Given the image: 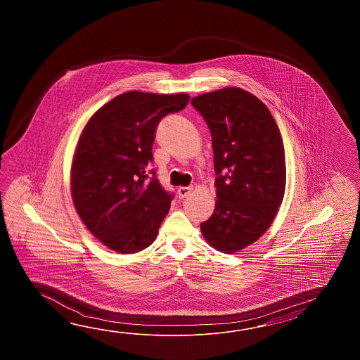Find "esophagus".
I'll return each mask as SVG.
<instances>
[{"label": "esophagus", "instance_id": "obj_1", "mask_svg": "<svg viewBox=\"0 0 360 360\" xmlns=\"http://www.w3.org/2000/svg\"><path fill=\"white\" fill-rule=\"evenodd\" d=\"M191 191H193V186H180L177 189V195L179 198H186Z\"/></svg>", "mask_w": 360, "mask_h": 360}]
</instances>
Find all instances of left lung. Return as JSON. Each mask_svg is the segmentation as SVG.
<instances>
[{"label": "left lung", "instance_id": "obj_1", "mask_svg": "<svg viewBox=\"0 0 360 360\" xmlns=\"http://www.w3.org/2000/svg\"><path fill=\"white\" fill-rule=\"evenodd\" d=\"M212 136L216 202L200 224L224 253L252 245L274 221L285 191L283 140L268 107L251 92L225 87L191 99Z\"/></svg>", "mask_w": 360, "mask_h": 360}]
</instances>
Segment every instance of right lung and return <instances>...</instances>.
I'll return each mask as SVG.
<instances>
[{
	"label": "right lung",
	"mask_w": 360,
	"mask_h": 360,
	"mask_svg": "<svg viewBox=\"0 0 360 360\" xmlns=\"http://www.w3.org/2000/svg\"><path fill=\"white\" fill-rule=\"evenodd\" d=\"M188 94L129 91L96 110L78 139L70 169L77 214L94 237L115 252L152 245L172 195L162 188L152 146L157 124L189 103Z\"/></svg>",
	"instance_id": "obj_1"
}]
</instances>
